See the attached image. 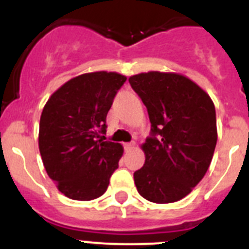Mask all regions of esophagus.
Segmentation results:
<instances>
[{
	"mask_svg": "<svg viewBox=\"0 0 249 249\" xmlns=\"http://www.w3.org/2000/svg\"><path fill=\"white\" fill-rule=\"evenodd\" d=\"M133 146H135V143H133V142H131V143H124V144H123V147H124V149H126L127 152L131 151V149L133 148Z\"/></svg>",
	"mask_w": 249,
	"mask_h": 249,
	"instance_id": "1",
	"label": "esophagus"
}]
</instances>
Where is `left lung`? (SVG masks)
Segmentation results:
<instances>
[{"label":"left lung","mask_w":249,"mask_h":249,"mask_svg":"<svg viewBox=\"0 0 249 249\" xmlns=\"http://www.w3.org/2000/svg\"><path fill=\"white\" fill-rule=\"evenodd\" d=\"M128 81L151 122L142 146L146 160L133 173L138 193L155 203L179 201L199 183L212 160L217 143L214 105L182 74L148 72Z\"/></svg>","instance_id":"1"}]
</instances>
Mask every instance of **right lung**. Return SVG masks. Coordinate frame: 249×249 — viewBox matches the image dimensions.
I'll use <instances>...</instances> for the list:
<instances>
[{
    "mask_svg": "<svg viewBox=\"0 0 249 249\" xmlns=\"http://www.w3.org/2000/svg\"><path fill=\"white\" fill-rule=\"evenodd\" d=\"M127 77L92 72L59 87L43 107L38 147L48 177L61 193L91 201L106 192L123 148L105 141L106 117Z\"/></svg>",
    "mask_w": 249,
    "mask_h": 249,
    "instance_id": "1",
    "label": "right lung"
}]
</instances>
